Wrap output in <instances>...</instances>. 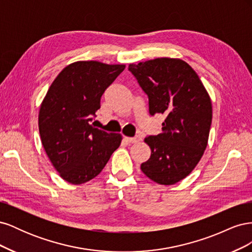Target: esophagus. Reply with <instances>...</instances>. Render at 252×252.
Returning a JSON list of instances; mask_svg holds the SVG:
<instances>
[{
  "label": "esophagus",
  "mask_w": 252,
  "mask_h": 252,
  "mask_svg": "<svg viewBox=\"0 0 252 252\" xmlns=\"http://www.w3.org/2000/svg\"><path fill=\"white\" fill-rule=\"evenodd\" d=\"M124 140H125L127 143H138V142L142 141V136L139 135V134L133 136V138H128V136H125Z\"/></svg>",
  "instance_id": "1"
}]
</instances>
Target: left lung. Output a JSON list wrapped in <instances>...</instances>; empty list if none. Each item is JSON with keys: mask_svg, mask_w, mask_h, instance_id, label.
I'll use <instances>...</instances> for the list:
<instances>
[{"mask_svg": "<svg viewBox=\"0 0 252 252\" xmlns=\"http://www.w3.org/2000/svg\"><path fill=\"white\" fill-rule=\"evenodd\" d=\"M128 70L148 95L150 116L165 117L162 133L145 138L151 156L141 169L158 184L173 185L194 169L207 146L212 120L210 96L199 75L180 59L130 64Z\"/></svg>", "mask_w": 252, "mask_h": 252, "instance_id": "obj_1", "label": "left lung"}]
</instances>
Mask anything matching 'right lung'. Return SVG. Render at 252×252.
<instances>
[{
	"label": "right lung",
	"mask_w": 252,
	"mask_h": 252,
	"mask_svg": "<svg viewBox=\"0 0 252 252\" xmlns=\"http://www.w3.org/2000/svg\"><path fill=\"white\" fill-rule=\"evenodd\" d=\"M125 65L80 61L66 66L41 104L39 130L45 151L60 177L80 185L95 178L120 146L122 134L91 124L101 97Z\"/></svg>",
	"instance_id": "obj_1"
}]
</instances>
